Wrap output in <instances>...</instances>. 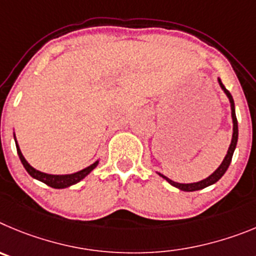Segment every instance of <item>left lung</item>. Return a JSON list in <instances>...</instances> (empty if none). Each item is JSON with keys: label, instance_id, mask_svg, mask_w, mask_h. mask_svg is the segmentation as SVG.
Returning a JSON list of instances; mask_svg holds the SVG:
<instances>
[{"label": "left lung", "instance_id": "1", "mask_svg": "<svg viewBox=\"0 0 256 256\" xmlns=\"http://www.w3.org/2000/svg\"><path fill=\"white\" fill-rule=\"evenodd\" d=\"M218 82H220V88H222V90L224 92L226 96H227V98L230 100V103H231L232 122H234V134H232L231 144H230V148H228V150H227V154H226L224 160H223V162L220 163V167H218L217 170H216V171H214L213 174H210V176L206 177V178H204V180H202V181H198V182H192V184L174 182V181L170 180L168 177H166L164 174H160V172H158V174H160V177H163V178H164L167 182H170L172 186L180 188V190H182V191H196V190H202V188H208V186L213 185V184L217 182L218 180H220V177H222L223 174H226V171H227V168L230 167V163H231V160H232V156H234V149H236L237 139H238V126H237L236 112H234V98H232L231 93H230V92L224 88V85L222 84L220 79H218Z\"/></svg>", "mask_w": 256, "mask_h": 256}]
</instances>
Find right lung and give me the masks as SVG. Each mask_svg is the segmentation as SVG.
Listing matches in <instances>:
<instances>
[{
	"instance_id": "1",
	"label": "right lung",
	"mask_w": 256,
	"mask_h": 256,
	"mask_svg": "<svg viewBox=\"0 0 256 256\" xmlns=\"http://www.w3.org/2000/svg\"><path fill=\"white\" fill-rule=\"evenodd\" d=\"M14 139H15L16 150H18V154H19L20 160H22V166H24V168L26 170L28 174H30L33 178L38 180V181H42V182H44L46 185L50 186V188H68V186L80 182V181H82L84 177L88 176V174L93 171L94 168L98 166V163H100V160H96V162H94L93 164L89 166V167L84 168V170H82V171H78L75 172V174H44V172H40L38 171V170H36L34 167H32V166L26 162V160H25L24 156H22V150H20L19 144H18V142H16L15 134H14Z\"/></svg>"
}]
</instances>
